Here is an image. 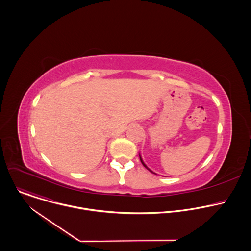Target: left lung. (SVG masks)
Returning a JSON list of instances; mask_svg holds the SVG:
<instances>
[{
  "label": "left lung",
  "instance_id": "1",
  "mask_svg": "<svg viewBox=\"0 0 251 251\" xmlns=\"http://www.w3.org/2000/svg\"><path fill=\"white\" fill-rule=\"evenodd\" d=\"M139 157H140V161H141V163H142V164H143V166H144V167H145V168H146V169H147V170H149V171H150V172H152V171H151V170H150V169H149V168H148V167H147V166H146V165H145V164H144V162H143V160H142V158H141V156H140V155H139ZM152 173H153V174H155V173H154V172H152Z\"/></svg>",
  "mask_w": 251,
  "mask_h": 251
}]
</instances>
